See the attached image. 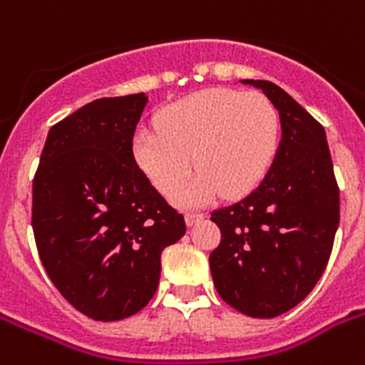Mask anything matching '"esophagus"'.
<instances>
[{"label":"esophagus","mask_w":365,"mask_h":365,"mask_svg":"<svg viewBox=\"0 0 365 365\" xmlns=\"http://www.w3.org/2000/svg\"><path fill=\"white\" fill-rule=\"evenodd\" d=\"M200 220H205V214H199V212H189V214H185V223H187L189 227H193L195 223H199Z\"/></svg>","instance_id":"obj_1"}]
</instances>
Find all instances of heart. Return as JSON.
<instances>
[{"label": "heart", "mask_w": 365, "mask_h": 365, "mask_svg": "<svg viewBox=\"0 0 365 365\" xmlns=\"http://www.w3.org/2000/svg\"><path fill=\"white\" fill-rule=\"evenodd\" d=\"M278 138L280 117L265 96L208 88L166 106L157 128H140L132 138V157L165 195L185 182L195 163L199 172L174 202L200 206L220 193L254 191L274 160Z\"/></svg>", "instance_id": "heart-1"}]
</instances>
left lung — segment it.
Wrapping results in <instances>:
<instances>
[{"label": "left lung", "instance_id": "1", "mask_svg": "<svg viewBox=\"0 0 365 365\" xmlns=\"http://www.w3.org/2000/svg\"><path fill=\"white\" fill-rule=\"evenodd\" d=\"M278 111L280 143L257 187L212 212L222 242L210 254L217 294L252 318L280 317L311 294L339 225V189L324 126L271 81L242 79Z\"/></svg>", "mask_w": 365, "mask_h": 365}]
</instances>
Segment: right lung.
<instances>
[{"label": "right lung", "instance_id": "1", "mask_svg": "<svg viewBox=\"0 0 365 365\" xmlns=\"http://www.w3.org/2000/svg\"><path fill=\"white\" fill-rule=\"evenodd\" d=\"M148 94L100 98L48 130L31 227L58 292L85 317L123 320L148 305L160 254L185 222L138 168L132 138Z\"/></svg>", "mask_w": 365, "mask_h": 365}]
</instances>
